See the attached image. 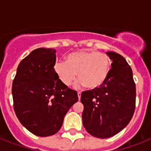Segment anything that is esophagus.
Listing matches in <instances>:
<instances>
[{
	"instance_id": "1",
	"label": "esophagus",
	"mask_w": 151,
	"mask_h": 151,
	"mask_svg": "<svg viewBox=\"0 0 151 151\" xmlns=\"http://www.w3.org/2000/svg\"><path fill=\"white\" fill-rule=\"evenodd\" d=\"M78 99L80 100V99H81V93L80 92H78Z\"/></svg>"
}]
</instances>
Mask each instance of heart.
<instances>
[{
	"mask_svg": "<svg viewBox=\"0 0 151 151\" xmlns=\"http://www.w3.org/2000/svg\"><path fill=\"white\" fill-rule=\"evenodd\" d=\"M110 67V60L105 54L81 51L69 55L66 63L56 62L54 70L65 86H70L77 79L78 73L80 79L78 85H85L88 89H96L106 81Z\"/></svg>",
	"mask_w": 151,
	"mask_h": 151,
	"instance_id": "heart-1",
	"label": "heart"
}]
</instances>
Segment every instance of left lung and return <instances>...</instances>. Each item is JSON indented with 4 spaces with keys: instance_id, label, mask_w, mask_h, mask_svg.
Segmentation results:
<instances>
[{
    "instance_id": "1",
    "label": "left lung",
    "mask_w": 151,
    "mask_h": 151,
    "mask_svg": "<svg viewBox=\"0 0 151 151\" xmlns=\"http://www.w3.org/2000/svg\"><path fill=\"white\" fill-rule=\"evenodd\" d=\"M112 60L106 80L96 89L82 92L83 125L92 136L111 137L127 126L136 108V84L124 57L106 52Z\"/></svg>"
}]
</instances>
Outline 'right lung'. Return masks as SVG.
Listing matches in <instances>:
<instances>
[{
  "label": "right lung",
  "instance_id": "obj_1",
  "mask_svg": "<svg viewBox=\"0 0 151 151\" xmlns=\"http://www.w3.org/2000/svg\"><path fill=\"white\" fill-rule=\"evenodd\" d=\"M55 51L39 48L20 62L12 82L13 106L20 123L31 133L49 136L59 132L65 115L78 100L55 72Z\"/></svg>",
  "mask_w": 151,
  "mask_h": 151
}]
</instances>
